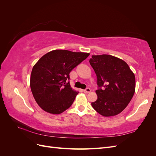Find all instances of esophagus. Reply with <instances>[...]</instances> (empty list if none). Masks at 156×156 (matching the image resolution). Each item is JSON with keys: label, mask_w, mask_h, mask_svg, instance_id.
Listing matches in <instances>:
<instances>
[{"label": "esophagus", "mask_w": 156, "mask_h": 156, "mask_svg": "<svg viewBox=\"0 0 156 156\" xmlns=\"http://www.w3.org/2000/svg\"><path fill=\"white\" fill-rule=\"evenodd\" d=\"M83 92H84V93H90V92H91V90H90V88H86L85 90H84Z\"/></svg>", "instance_id": "obj_1"}]
</instances>
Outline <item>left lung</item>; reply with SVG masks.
Wrapping results in <instances>:
<instances>
[{"mask_svg": "<svg viewBox=\"0 0 156 156\" xmlns=\"http://www.w3.org/2000/svg\"><path fill=\"white\" fill-rule=\"evenodd\" d=\"M89 62L97 76L98 100L92 107L103 116L119 115L129 104L135 91V77L127 64L109 55H92Z\"/></svg>", "mask_w": 156, "mask_h": 156, "instance_id": "1", "label": "left lung"}]
</instances>
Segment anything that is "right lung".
<instances>
[{
    "mask_svg": "<svg viewBox=\"0 0 156 156\" xmlns=\"http://www.w3.org/2000/svg\"><path fill=\"white\" fill-rule=\"evenodd\" d=\"M89 55L83 52L56 49L41 56L34 64L30 86L35 101L42 109L59 115L71 107L79 92L66 81L71 71Z\"/></svg>",
    "mask_w": 156,
    "mask_h": 156,
    "instance_id": "1",
    "label": "right lung"
}]
</instances>
